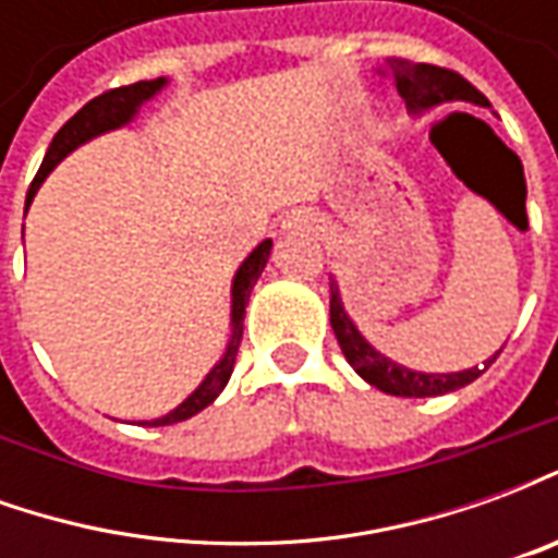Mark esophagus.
Instances as JSON below:
<instances>
[{
	"label": "esophagus",
	"instance_id": "1",
	"mask_svg": "<svg viewBox=\"0 0 558 558\" xmlns=\"http://www.w3.org/2000/svg\"><path fill=\"white\" fill-rule=\"evenodd\" d=\"M280 232H283V235H316V232H319V223H316L311 215L299 211V215H290V218L280 223Z\"/></svg>",
	"mask_w": 558,
	"mask_h": 558
}]
</instances>
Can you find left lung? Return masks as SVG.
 <instances>
[{
  "label": "left lung",
  "instance_id": "obj_1",
  "mask_svg": "<svg viewBox=\"0 0 558 558\" xmlns=\"http://www.w3.org/2000/svg\"><path fill=\"white\" fill-rule=\"evenodd\" d=\"M388 71H391L400 98L407 101V110L412 116H424L430 113L433 107H439V104L454 101L490 107L487 98L469 80H463L454 71H448V68L391 59ZM331 328H335V338H338L347 362L352 364V371L362 376L364 383H371L374 388L386 391V395H395V398H439V395L457 391V388L475 383L490 367V362H496V355H499L496 352L493 359L484 362V367H469V371H460V374H421V371H410V367L391 362L388 355H383V352L367 343L359 326L352 323V316L347 314L335 278H331Z\"/></svg>",
  "mask_w": 558,
  "mask_h": 558
}]
</instances>
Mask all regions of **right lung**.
Here are the masks:
<instances>
[{"label": "right lung", "mask_w": 558, "mask_h": 558, "mask_svg": "<svg viewBox=\"0 0 558 558\" xmlns=\"http://www.w3.org/2000/svg\"><path fill=\"white\" fill-rule=\"evenodd\" d=\"M167 86V77L158 80H140L134 86H122V89L113 92H104L98 95L95 101H89L80 113H74L68 119L65 125L59 128V134L53 137L50 148H47V155L41 160V170L35 175V182H32L29 194H26V211H29V203L38 194V187L44 184V179L53 172L56 163H62V160L80 148L83 143H89V140L101 137L107 131H116V128H125L131 125L134 119H137L140 107L146 101H151L160 89ZM268 254H271V239L266 242H259L247 254L239 271H235V278H232V302H230V343H227V350L220 355V362L211 367L206 374V379L199 383V386L187 395V398L175 407L167 415H160V418L151 421H140V424H146V427H167V424H179V421L191 418L196 412H203L208 403H215L220 391L227 388L232 376V367H235V355H239V343H242V328H244V307H247V299H251V290H254V283L263 275V268L268 263Z\"/></svg>", "instance_id": "1"}]
</instances>
